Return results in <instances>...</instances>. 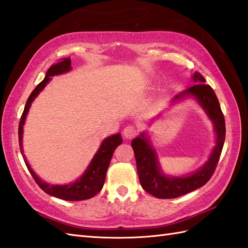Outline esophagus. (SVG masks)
Returning <instances> with one entry per match:
<instances>
[{
  "label": "esophagus",
  "mask_w": 248,
  "mask_h": 248,
  "mask_svg": "<svg viewBox=\"0 0 248 248\" xmlns=\"http://www.w3.org/2000/svg\"><path fill=\"white\" fill-rule=\"evenodd\" d=\"M123 134L126 140H132L136 135V129L132 125H126L123 131Z\"/></svg>",
  "instance_id": "34e87169"
}]
</instances>
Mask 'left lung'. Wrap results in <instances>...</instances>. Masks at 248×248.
I'll list each match as a JSON object with an SVG mask.
<instances>
[{
    "mask_svg": "<svg viewBox=\"0 0 248 248\" xmlns=\"http://www.w3.org/2000/svg\"><path fill=\"white\" fill-rule=\"evenodd\" d=\"M192 80L195 84L177 94L172 99V103L182 101L187 97H192L202 107L207 116L214 124L217 135L216 146L212 149L210 156L204 166L186 176H168L160 168L157 154L152 147L150 138L145 132H142L131 142L134 150L140 185L148 193L157 199L178 198L204 186L214 174L220 159L226 132L225 119L220 103L215 91L211 89L210 85L205 83L206 80L202 75L195 72Z\"/></svg>",
    "mask_w": 248,
    "mask_h": 248,
    "instance_id": "8db88e82",
    "label": "left lung"
}]
</instances>
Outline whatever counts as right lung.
Returning <instances> with one entry per match:
<instances>
[{
  "label": "right lung",
  "instance_id": "add662e5",
  "mask_svg": "<svg viewBox=\"0 0 248 248\" xmlns=\"http://www.w3.org/2000/svg\"><path fill=\"white\" fill-rule=\"evenodd\" d=\"M72 70L71 66V58H64L60 62L53 64L48 71L46 72L45 78L40 82L36 89H34L31 96L28 97L26 101V105L24 108V111L20 119L19 124V143H20V150L23 154L22 156L24 158V162L26 164L27 169L30 170L31 176L36 183L39 185L44 192L49 195H53L55 198H58L64 201H83L89 200L91 198L95 197V195L100 191L105 184L107 171L110 165L111 158L113 156V153L120 143L123 142V138L120 134H114L108 136L102 140L101 145L98 149L94 157L92 158L88 168L84 171V173L80 176L78 180L75 182L67 184V185H51L41 180L38 175H36L33 170L31 168L30 164L27 163V159L25 157V154L23 152V146H22V138H23V125L25 124V119L27 116V113L30 111V108L31 106L32 101L34 100L40 92H41L46 84L50 81V77L57 76V75H61L70 72Z\"/></svg>",
  "mask_w": 248,
  "mask_h": 248
}]
</instances>
